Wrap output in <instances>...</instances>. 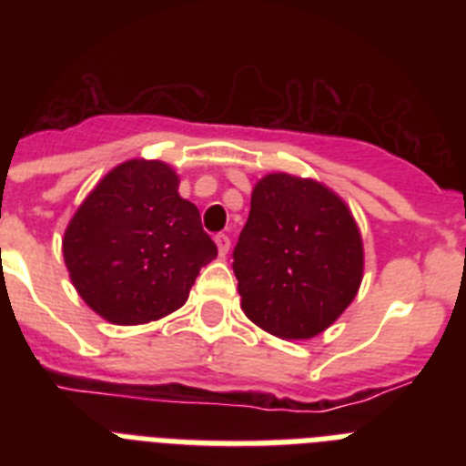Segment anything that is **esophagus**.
<instances>
[{
	"label": "esophagus",
	"instance_id": "34e87169",
	"mask_svg": "<svg viewBox=\"0 0 466 466\" xmlns=\"http://www.w3.org/2000/svg\"><path fill=\"white\" fill-rule=\"evenodd\" d=\"M214 242H217V249H219V257L226 258V254H228V249H230V238L224 236V233H219V236L214 238Z\"/></svg>",
	"mask_w": 466,
	"mask_h": 466
}]
</instances>
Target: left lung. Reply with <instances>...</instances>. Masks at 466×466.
I'll list each match as a JSON object with an SVG mask.
<instances>
[{"label": "left lung", "mask_w": 466, "mask_h": 466, "mask_svg": "<svg viewBox=\"0 0 466 466\" xmlns=\"http://www.w3.org/2000/svg\"><path fill=\"white\" fill-rule=\"evenodd\" d=\"M233 273L240 308L257 327L282 340L315 339L360 291V226L322 182L270 172L254 184Z\"/></svg>", "instance_id": "1"}]
</instances>
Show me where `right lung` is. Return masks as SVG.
Listing matches in <instances>:
<instances>
[{
	"mask_svg": "<svg viewBox=\"0 0 466 466\" xmlns=\"http://www.w3.org/2000/svg\"><path fill=\"white\" fill-rule=\"evenodd\" d=\"M63 257L74 289L102 319L156 322L182 308L217 245L200 212L179 196V175L163 160L111 167L65 228Z\"/></svg>",
	"mask_w": 466,
	"mask_h": 466,
	"instance_id": "obj_1",
	"label": "right lung"
}]
</instances>
